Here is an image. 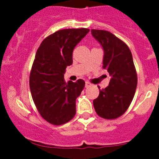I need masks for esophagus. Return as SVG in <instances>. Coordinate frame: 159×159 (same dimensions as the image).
<instances>
[{
    "mask_svg": "<svg viewBox=\"0 0 159 159\" xmlns=\"http://www.w3.org/2000/svg\"><path fill=\"white\" fill-rule=\"evenodd\" d=\"M91 85V83H89V82H88V81H86V82H85V88H89Z\"/></svg>",
    "mask_w": 159,
    "mask_h": 159,
    "instance_id": "esophagus-1",
    "label": "esophagus"
}]
</instances>
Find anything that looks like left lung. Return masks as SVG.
<instances>
[{
  "label": "left lung",
  "instance_id": "1",
  "mask_svg": "<svg viewBox=\"0 0 159 159\" xmlns=\"http://www.w3.org/2000/svg\"><path fill=\"white\" fill-rule=\"evenodd\" d=\"M91 32L103 48V68L111 77L109 85L100 90L93 105L101 118L115 119L129 108L137 88L132 54L124 41L108 30L91 29Z\"/></svg>",
  "mask_w": 159,
  "mask_h": 159
}]
</instances>
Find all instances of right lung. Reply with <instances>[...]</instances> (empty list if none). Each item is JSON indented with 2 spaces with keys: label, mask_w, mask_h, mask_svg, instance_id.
Instances as JSON below:
<instances>
[{
  "label": "right lung",
  "mask_w": 159,
  "mask_h": 159,
  "mask_svg": "<svg viewBox=\"0 0 159 159\" xmlns=\"http://www.w3.org/2000/svg\"><path fill=\"white\" fill-rule=\"evenodd\" d=\"M89 32L88 28L57 30L44 38L36 52L30 73V90L41 116L61 125L76 113V98L84 89V80L65 82L64 74L72 65L75 46Z\"/></svg>",
  "instance_id": "obj_1"
}]
</instances>
